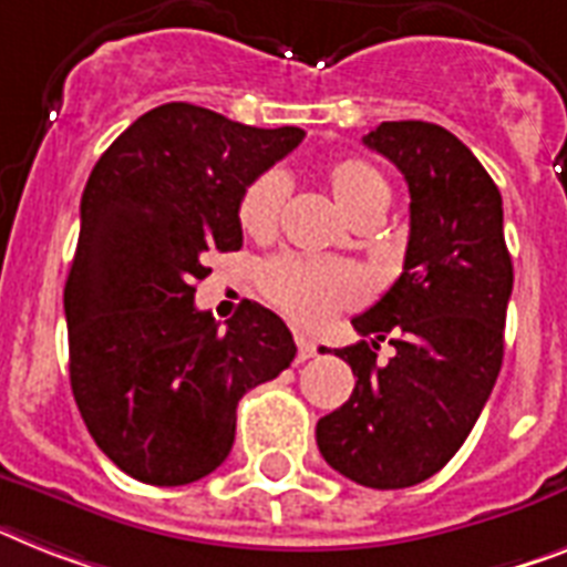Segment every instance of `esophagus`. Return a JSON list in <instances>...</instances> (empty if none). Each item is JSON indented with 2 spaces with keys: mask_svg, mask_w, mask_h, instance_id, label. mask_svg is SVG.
<instances>
[{
  "mask_svg": "<svg viewBox=\"0 0 567 567\" xmlns=\"http://www.w3.org/2000/svg\"><path fill=\"white\" fill-rule=\"evenodd\" d=\"M295 344H298V362H307V359L316 357V341L310 336L295 333Z\"/></svg>",
  "mask_w": 567,
  "mask_h": 567,
  "instance_id": "obj_1",
  "label": "esophagus"
}]
</instances>
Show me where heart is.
Listing matches in <instances>:
<instances>
[{
    "label": "heart",
    "instance_id": "b5f03b06",
    "mask_svg": "<svg viewBox=\"0 0 567 567\" xmlns=\"http://www.w3.org/2000/svg\"><path fill=\"white\" fill-rule=\"evenodd\" d=\"M324 182L336 205L353 223L364 214L385 210L391 199L385 176L362 158L333 162L327 167ZM284 199H287V182L278 171H266L251 179L237 205V223L243 231L257 240L269 237L278 228ZM260 287L266 298L292 321L316 327L350 303H357L364 292V280L348 264H318L307 257L278 255L260 266Z\"/></svg>",
    "mask_w": 567,
    "mask_h": 567
}]
</instances>
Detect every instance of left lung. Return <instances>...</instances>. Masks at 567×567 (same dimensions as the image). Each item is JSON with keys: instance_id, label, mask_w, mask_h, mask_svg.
<instances>
[{"instance_id": "obj_1", "label": "left lung", "mask_w": 567, "mask_h": 567, "mask_svg": "<svg viewBox=\"0 0 567 567\" xmlns=\"http://www.w3.org/2000/svg\"><path fill=\"white\" fill-rule=\"evenodd\" d=\"M362 142L409 182V249L394 287L353 318L371 341L336 350L357 388L318 420L316 441L344 478L402 489L452 461L493 394L513 260L502 194L461 138L429 121H382ZM385 338L398 353L379 365Z\"/></svg>"}]
</instances>
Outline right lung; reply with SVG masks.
<instances>
[{"instance_id": "1", "label": "right lung", "mask_w": 567, "mask_h": 567, "mask_svg": "<svg viewBox=\"0 0 567 567\" xmlns=\"http://www.w3.org/2000/svg\"><path fill=\"white\" fill-rule=\"evenodd\" d=\"M301 138L162 104L92 167L63 292L69 379L97 449L135 481L182 486L217 470L237 402L295 359L272 310L243 301L219 327L194 292L208 251L243 246V190Z\"/></svg>"}]
</instances>
